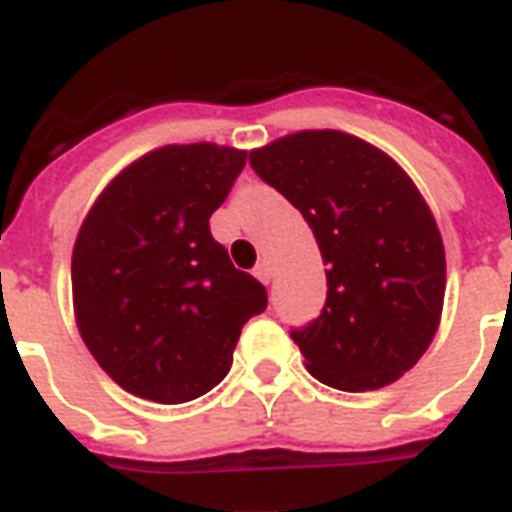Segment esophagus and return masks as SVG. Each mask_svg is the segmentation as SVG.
<instances>
[{
    "label": "esophagus",
    "instance_id": "obj_1",
    "mask_svg": "<svg viewBox=\"0 0 512 512\" xmlns=\"http://www.w3.org/2000/svg\"><path fill=\"white\" fill-rule=\"evenodd\" d=\"M255 276L257 279H260V282L263 284H271V279H273V265L268 263V260H263V263L257 265L255 268Z\"/></svg>",
    "mask_w": 512,
    "mask_h": 512
}]
</instances>
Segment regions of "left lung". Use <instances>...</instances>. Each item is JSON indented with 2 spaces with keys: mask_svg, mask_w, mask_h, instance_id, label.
<instances>
[{
  "mask_svg": "<svg viewBox=\"0 0 512 512\" xmlns=\"http://www.w3.org/2000/svg\"><path fill=\"white\" fill-rule=\"evenodd\" d=\"M300 209L327 265L322 314L292 330L306 368L341 392L392 384L427 351L446 295V252L411 177L343 131H300L249 152Z\"/></svg>",
  "mask_w": 512,
  "mask_h": 512,
  "instance_id": "obj_1",
  "label": "left lung"
}]
</instances>
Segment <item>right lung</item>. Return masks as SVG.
Listing matches in <instances>:
<instances>
[{
    "label": "right lung",
    "instance_id": "1",
    "mask_svg": "<svg viewBox=\"0 0 512 512\" xmlns=\"http://www.w3.org/2000/svg\"><path fill=\"white\" fill-rule=\"evenodd\" d=\"M247 166L220 144H169L123 169L72 252L74 317L109 378L152 403L206 395L228 376L265 287L230 263L209 217Z\"/></svg>",
    "mask_w": 512,
    "mask_h": 512
}]
</instances>
